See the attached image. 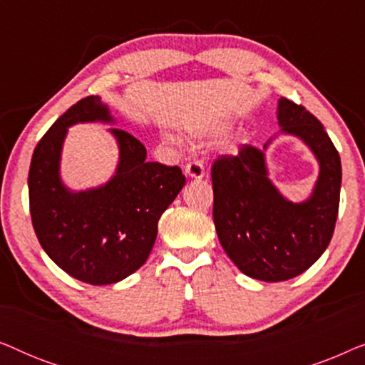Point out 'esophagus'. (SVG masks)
<instances>
[{
    "instance_id": "34e87169",
    "label": "esophagus",
    "mask_w": 365,
    "mask_h": 365,
    "mask_svg": "<svg viewBox=\"0 0 365 365\" xmlns=\"http://www.w3.org/2000/svg\"><path fill=\"white\" fill-rule=\"evenodd\" d=\"M184 173L187 174L189 178L192 179H202L204 178V164L199 159H194V161H189L184 168Z\"/></svg>"
}]
</instances>
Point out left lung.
I'll list each match as a JSON object with an SVG mask.
<instances>
[{"label": "left lung", "instance_id": "obj_1", "mask_svg": "<svg viewBox=\"0 0 365 365\" xmlns=\"http://www.w3.org/2000/svg\"><path fill=\"white\" fill-rule=\"evenodd\" d=\"M277 119L281 131L301 138L321 166L307 201L281 196L267 178L264 153L251 144L236 156H219L211 171L212 217L221 246L239 271L266 282L296 277L322 256L336 227L342 181L337 149L314 114L281 98Z\"/></svg>", "mask_w": 365, "mask_h": 365}]
</instances>
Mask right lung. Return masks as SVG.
I'll list each match as a JSON object with an SVG mask.
<instances>
[{"label":"right lung","mask_w":365,"mask_h":365,"mask_svg":"<svg viewBox=\"0 0 365 365\" xmlns=\"http://www.w3.org/2000/svg\"><path fill=\"white\" fill-rule=\"evenodd\" d=\"M113 123L99 96L73 104L34 148L29 166V212L44 252L69 276L93 286L114 284L146 262L158 222L186 178L178 166L146 161L143 143L111 128L119 146L116 174L104 186L73 192L59 178L68 128Z\"/></svg>","instance_id":"obj_1"}]
</instances>
